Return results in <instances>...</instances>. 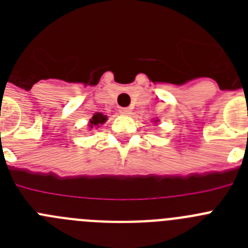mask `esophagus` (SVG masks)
I'll return each mask as SVG.
<instances>
[{"label":"esophagus","mask_w":248,"mask_h":248,"mask_svg":"<svg viewBox=\"0 0 248 248\" xmlns=\"http://www.w3.org/2000/svg\"><path fill=\"white\" fill-rule=\"evenodd\" d=\"M119 111L122 114H124V115H128V114H130V108H120Z\"/></svg>","instance_id":"1"}]
</instances>
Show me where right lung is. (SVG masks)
Wrapping results in <instances>:
<instances>
[{"label": "right lung", "mask_w": 248, "mask_h": 248, "mask_svg": "<svg viewBox=\"0 0 248 248\" xmlns=\"http://www.w3.org/2000/svg\"><path fill=\"white\" fill-rule=\"evenodd\" d=\"M107 122V115H103L102 113H95L92 117L91 122H89V126H91L92 129L95 126V128H98V126H100L102 124H104V123Z\"/></svg>", "instance_id": "right-lung-1"}]
</instances>
